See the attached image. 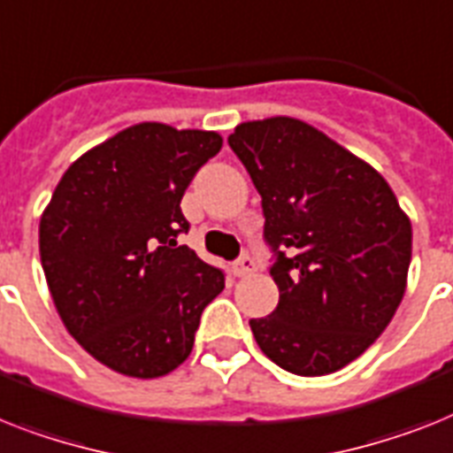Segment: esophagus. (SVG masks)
Wrapping results in <instances>:
<instances>
[{
    "label": "esophagus",
    "instance_id": "esophagus-1",
    "mask_svg": "<svg viewBox=\"0 0 453 453\" xmlns=\"http://www.w3.org/2000/svg\"><path fill=\"white\" fill-rule=\"evenodd\" d=\"M256 272V260L250 253H244V256H239L233 265V273L234 276H249V273Z\"/></svg>",
    "mask_w": 453,
    "mask_h": 453
}]
</instances>
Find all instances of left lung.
I'll list each match as a JSON object with an SVG mask.
<instances>
[{
    "instance_id": "1",
    "label": "left lung",
    "mask_w": 453,
    "mask_h": 453,
    "mask_svg": "<svg viewBox=\"0 0 453 453\" xmlns=\"http://www.w3.org/2000/svg\"><path fill=\"white\" fill-rule=\"evenodd\" d=\"M262 197L279 306L249 322L273 364L303 378L362 355L405 292L412 226L382 174L290 117L227 138Z\"/></svg>"
}]
</instances>
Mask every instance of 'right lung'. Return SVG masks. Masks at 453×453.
Returning <instances> with one entry per match:
<instances>
[{
  "label": "right lung",
  "instance_id": "obj_1",
  "mask_svg": "<svg viewBox=\"0 0 453 453\" xmlns=\"http://www.w3.org/2000/svg\"><path fill=\"white\" fill-rule=\"evenodd\" d=\"M219 133L138 124L64 173L39 227L41 265L68 334L131 378H158L191 355L200 315L226 272L177 244L181 197L220 151Z\"/></svg>",
  "mask_w": 453,
  "mask_h": 453
}]
</instances>
